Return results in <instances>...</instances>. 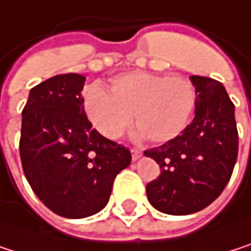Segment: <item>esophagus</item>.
Listing matches in <instances>:
<instances>
[{
  "label": "esophagus",
  "mask_w": 251,
  "mask_h": 251,
  "mask_svg": "<svg viewBox=\"0 0 251 251\" xmlns=\"http://www.w3.org/2000/svg\"><path fill=\"white\" fill-rule=\"evenodd\" d=\"M131 153H132V160H134V162H135V160H138V159L143 156L141 150H138V149H131Z\"/></svg>",
  "instance_id": "34e87169"
}]
</instances>
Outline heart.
Returning a JSON list of instances; mask_svg holds the SVG:
<instances>
[{"mask_svg":"<svg viewBox=\"0 0 251 251\" xmlns=\"http://www.w3.org/2000/svg\"><path fill=\"white\" fill-rule=\"evenodd\" d=\"M197 101L194 85L182 76L131 72L116 76L110 92L91 85L83 92V110L94 128L107 138L120 137L132 122L138 135L163 144L182 134Z\"/></svg>","mask_w":251,"mask_h":251,"instance_id":"1","label":"heart"}]
</instances>
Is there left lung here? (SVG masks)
Wrapping results in <instances>:
<instances>
[{"instance_id":"8db88e82","label":"left lung","mask_w":251,"mask_h":251,"mask_svg":"<svg viewBox=\"0 0 251 251\" xmlns=\"http://www.w3.org/2000/svg\"><path fill=\"white\" fill-rule=\"evenodd\" d=\"M196 116L179 137L146 150L160 166L147 184L153 207L168 215L196 213L213 203L226 187L238 156L234 102L224 85L212 77L191 76Z\"/></svg>"}]
</instances>
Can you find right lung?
Listing matches in <instances>:
<instances>
[{
	"label": "right lung",
	"mask_w": 251,
	"mask_h": 251,
	"mask_svg": "<svg viewBox=\"0 0 251 251\" xmlns=\"http://www.w3.org/2000/svg\"><path fill=\"white\" fill-rule=\"evenodd\" d=\"M85 77L52 76L33 86L22 111L20 160L36 197L55 215L80 219L108 201L131 151L102 137L88 120L80 94Z\"/></svg>",
	"instance_id": "obj_1"
}]
</instances>
